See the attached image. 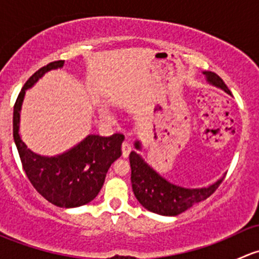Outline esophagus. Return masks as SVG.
<instances>
[{"label": "esophagus", "mask_w": 259, "mask_h": 259, "mask_svg": "<svg viewBox=\"0 0 259 259\" xmlns=\"http://www.w3.org/2000/svg\"><path fill=\"white\" fill-rule=\"evenodd\" d=\"M121 150H122V158H127L130 154V151H132V145H130L129 143L124 142L121 145Z\"/></svg>", "instance_id": "esophagus-1"}]
</instances>
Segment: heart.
Listing matches in <instances>:
<instances>
[{"mask_svg": "<svg viewBox=\"0 0 259 259\" xmlns=\"http://www.w3.org/2000/svg\"><path fill=\"white\" fill-rule=\"evenodd\" d=\"M100 116H101V119L105 120V121H111V120H113L110 113H109L106 109H100Z\"/></svg>", "mask_w": 259, "mask_h": 259, "instance_id": "heart-1", "label": "heart"}]
</instances>
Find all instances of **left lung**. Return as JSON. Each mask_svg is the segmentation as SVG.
<instances>
[{
  "mask_svg": "<svg viewBox=\"0 0 259 259\" xmlns=\"http://www.w3.org/2000/svg\"><path fill=\"white\" fill-rule=\"evenodd\" d=\"M210 85L222 89L228 95L231 90L227 88L224 81L211 71H204ZM135 149L142 150V143L135 142ZM132 166V187L135 197L145 209L160 215L174 217L183 213L197 203L210 197L223 178L204 188H184L173 184L156 173L137 151H132L129 155Z\"/></svg>",
  "mask_w": 259,
  "mask_h": 259,
  "instance_id": "left-lung-1",
  "label": "left lung"
}]
</instances>
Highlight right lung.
<instances>
[{"label": "right lung", "instance_id": "right-lung-1", "mask_svg": "<svg viewBox=\"0 0 259 259\" xmlns=\"http://www.w3.org/2000/svg\"><path fill=\"white\" fill-rule=\"evenodd\" d=\"M62 60L50 62L23 85L14 106V139L23 170L36 190L60 208H76L99 194L111 164L121 155L124 135L100 137L90 134L74 148L55 156L33 153L20 137V111L26 90L51 70L61 69Z\"/></svg>", "mask_w": 259, "mask_h": 259}]
</instances>
